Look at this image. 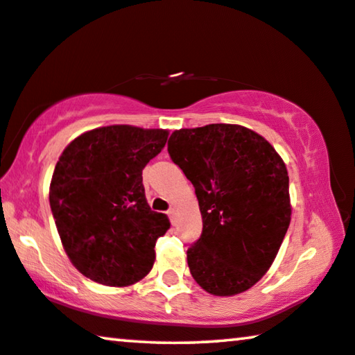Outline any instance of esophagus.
Listing matches in <instances>:
<instances>
[{
    "label": "esophagus",
    "mask_w": 355,
    "mask_h": 355,
    "mask_svg": "<svg viewBox=\"0 0 355 355\" xmlns=\"http://www.w3.org/2000/svg\"><path fill=\"white\" fill-rule=\"evenodd\" d=\"M167 216H168V219H171L172 224H175L177 223V211H175V208H171V210L167 211Z\"/></svg>",
    "instance_id": "obj_1"
}]
</instances>
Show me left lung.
I'll list each match as a JSON object with an SVG mask.
<instances>
[{
  "label": "left lung",
  "mask_w": 355,
  "mask_h": 355,
  "mask_svg": "<svg viewBox=\"0 0 355 355\" xmlns=\"http://www.w3.org/2000/svg\"><path fill=\"white\" fill-rule=\"evenodd\" d=\"M167 151L193 183L204 223L187 251L191 275L213 295L250 289L272 266L291 223L283 159L254 131L224 123L172 132Z\"/></svg>",
  "instance_id": "obj_1"
}]
</instances>
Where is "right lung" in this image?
<instances>
[{"label": "right lung", "mask_w": 355, "mask_h": 355, "mask_svg": "<svg viewBox=\"0 0 355 355\" xmlns=\"http://www.w3.org/2000/svg\"><path fill=\"white\" fill-rule=\"evenodd\" d=\"M167 136L164 129L98 128L60 156L50 208L64 251L87 278L121 288L153 267L156 240L171 223L147 204L142 171Z\"/></svg>", "instance_id": "obj_1"}]
</instances>
